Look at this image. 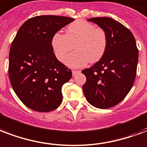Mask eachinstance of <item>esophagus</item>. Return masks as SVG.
Segmentation results:
<instances>
[{"mask_svg": "<svg viewBox=\"0 0 147 147\" xmlns=\"http://www.w3.org/2000/svg\"><path fill=\"white\" fill-rule=\"evenodd\" d=\"M80 72V71L79 70H72V75H73V76H75L76 75H77L78 73H79Z\"/></svg>", "mask_w": 147, "mask_h": 147, "instance_id": "esophagus-1", "label": "esophagus"}]
</instances>
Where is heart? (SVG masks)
<instances>
[{
    "label": "heart",
    "instance_id": "obj_1",
    "mask_svg": "<svg viewBox=\"0 0 147 147\" xmlns=\"http://www.w3.org/2000/svg\"><path fill=\"white\" fill-rule=\"evenodd\" d=\"M108 39L105 30L83 20H76L66 28V34L56 32L51 38V45L55 55L62 61L67 54L75 48L77 51L65 59L66 65L73 68L86 65L88 61H99L106 51Z\"/></svg>",
    "mask_w": 147,
    "mask_h": 147
}]
</instances>
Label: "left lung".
<instances>
[{
    "instance_id": "obj_1",
    "label": "left lung",
    "mask_w": 147,
    "mask_h": 147,
    "mask_svg": "<svg viewBox=\"0 0 147 147\" xmlns=\"http://www.w3.org/2000/svg\"><path fill=\"white\" fill-rule=\"evenodd\" d=\"M105 30L108 43L105 55L89 69L82 72L86 82L84 95L92 106L109 109L123 101L132 88L136 76L138 49L127 28L110 18H92Z\"/></svg>"
}]
</instances>
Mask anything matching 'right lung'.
<instances>
[{"instance_id": "obj_1", "label": "right lung", "mask_w": 147, "mask_h": 147, "mask_svg": "<svg viewBox=\"0 0 147 147\" xmlns=\"http://www.w3.org/2000/svg\"><path fill=\"white\" fill-rule=\"evenodd\" d=\"M73 21L65 16L34 17L21 25L11 43V86L20 100L33 110L51 112L61 103V87L72 73L56 59L51 41L54 34Z\"/></svg>"}]
</instances>
